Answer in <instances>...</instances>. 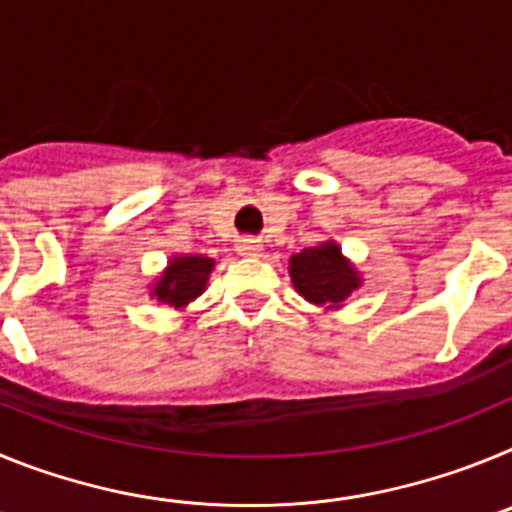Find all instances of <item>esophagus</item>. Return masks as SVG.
Returning a JSON list of instances; mask_svg holds the SVG:
<instances>
[{
    "mask_svg": "<svg viewBox=\"0 0 512 512\" xmlns=\"http://www.w3.org/2000/svg\"><path fill=\"white\" fill-rule=\"evenodd\" d=\"M238 251H241L243 256H259L261 241L259 238H243V241L238 243Z\"/></svg>",
    "mask_w": 512,
    "mask_h": 512,
    "instance_id": "obj_1",
    "label": "esophagus"
}]
</instances>
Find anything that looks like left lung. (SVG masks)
<instances>
[{"label": "left lung", "mask_w": 512, "mask_h": 512, "mask_svg": "<svg viewBox=\"0 0 512 512\" xmlns=\"http://www.w3.org/2000/svg\"><path fill=\"white\" fill-rule=\"evenodd\" d=\"M289 277L297 292L315 305H341L359 287L356 271L348 266L336 243H320L292 256Z\"/></svg>", "instance_id": "8db88e82"}]
</instances>
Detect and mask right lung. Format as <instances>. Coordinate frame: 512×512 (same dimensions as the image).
<instances>
[{"mask_svg":"<svg viewBox=\"0 0 512 512\" xmlns=\"http://www.w3.org/2000/svg\"><path fill=\"white\" fill-rule=\"evenodd\" d=\"M212 271V261L205 256H179L171 261L166 274L158 279L153 287V295L158 302H166L171 307H184L194 297L202 295L207 284V274Z\"/></svg>","mask_w":512,"mask_h":512,"instance_id":"right-lung-1","label":"right lung"}]
</instances>
